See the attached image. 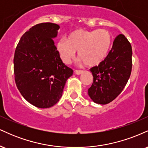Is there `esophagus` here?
<instances>
[{
	"instance_id": "obj_1",
	"label": "esophagus",
	"mask_w": 148,
	"mask_h": 148,
	"mask_svg": "<svg viewBox=\"0 0 148 148\" xmlns=\"http://www.w3.org/2000/svg\"><path fill=\"white\" fill-rule=\"evenodd\" d=\"M83 73V71H81V70H76L75 71V74L76 75H80L81 74H82Z\"/></svg>"
}]
</instances>
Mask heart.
<instances>
[{
	"mask_svg": "<svg viewBox=\"0 0 148 148\" xmlns=\"http://www.w3.org/2000/svg\"><path fill=\"white\" fill-rule=\"evenodd\" d=\"M111 42V34L105 29H77L71 32L66 39H60L56 49L64 63L69 64L78 51L81 62L88 67H94L104 60Z\"/></svg>",
	"mask_w": 148,
	"mask_h": 148,
	"instance_id": "b5f03b06",
	"label": "heart"
}]
</instances>
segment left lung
<instances>
[{
	"mask_svg": "<svg viewBox=\"0 0 148 148\" xmlns=\"http://www.w3.org/2000/svg\"><path fill=\"white\" fill-rule=\"evenodd\" d=\"M132 57L130 43L124 35H118L106 58L90 69L93 83L88 89V95L95 103L106 104L120 94L130 79Z\"/></svg>",
	"mask_w": 148,
	"mask_h": 148,
	"instance_id": "8db88e82",
	"label": "left lung"
}]
</instances>
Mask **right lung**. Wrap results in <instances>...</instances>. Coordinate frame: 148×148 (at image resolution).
<instances>
[{"label": "right lung", "mask_w": 148, "mask_h": 148, "mask_svg": "<svg viewBox=\"0 0 148 148\" xmlns=\"http://www.w3.org/2000/svg\"><path fill=\"white\" fill-rule=\"evenodd\" d=\"M58 24L42 23L25 32L14 57L15 83L23 98L40 108H50L62 97L73 70L62 62L53 39Z\"/></svg>", "instance_id": "right-lung-1"}]
</instances>
